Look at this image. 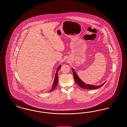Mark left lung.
I'll return each mask as SVG.
<instances>
[{
    "mask_svg": "<svg viewBox=\"0 0 127 127\" xmlns=\"http://www.w3.org/2000/svg\"><path fill=\"white\" fill-rule=\"evenodd\" d=\"M72 69L73 75H74V79L76 83L81 88H83L84 89H88V90H96L100 88L105 83V82H104V83H103L100 86H94L93 85L86 84L83 81H82L80 79H79V76H78L77 74L76 73L74 68H72Z\"/></svg>",
    "mask_w": 127,
    "mask_h": 127,
    "instance_id": "1",
    "label": "left lung"
}]
</instances>
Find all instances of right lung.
Returning a JSON list of instances; mask_svg holds the SVG:
<instances>
[{"label": "right lung", "mask_w": 127, "mask_h": 127, "mask_svg": "<svg viewBox=\"0 0 127 127\" xmlns=\"http://www.w3.org/2000/svg\"><path fill=\"white\" fill-rule=\"evenodd\" d=\"M61 66V65H60L59 66H58V67L57 68V71H56V75H55V77L54 80L53 85H52V87L50 89V90L49 91H53L56 88V87H57V86L58 85V71L59 70V69H60Z\"/></svg>", "instance_id": "obj_1"}]
</instances>
